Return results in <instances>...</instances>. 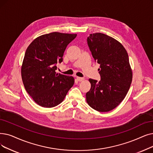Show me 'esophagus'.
Here are the masks:
<instances>
[{"instance_id":"esophagus-1","label":"esophagus","mask_w":153,"mask_h":153,"mask_svg":"<svg viewBox=\"0 0 153 153\" xmlns=\"http://www.w3.org/2000/svg\"><path fill=\"white\" fill-rule=\"evenodd\" d=\"M77 78V81H84V77H76Z\"/></svg>"}]
</instances>
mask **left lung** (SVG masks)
Masks as SVG:
<instances>
[{"instance_id":"left-lung-1","label":"left lung","mask_w":153,"mask_h":153,"mask_svg":"<svg viewBox=\"0 0 153 153\" xmlns=\"http://www.w3.org/2000/svg\"><path fill=\"white\" fill-rule=\"evenodd\" d=\"M88 45L98 69L101 80L89 79L91 88L86 93V101L99 112H108L121 102L129 89L132 71L128 52L114 38L102 33L91 34Z\"/></svg>"}]
</instances>
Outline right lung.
<instances>
[{"label":"right lung","instance_id":"add662e5","mask_svg":"<svg viewBox=\"0 0 153 153\" xmlns=\"http://www.w3.org/2000/svg\"><path fill=\"white\" fill-rule=\"evenodd\" d=\"M77 34L51 32L38 37L25 51L21 69L26 91L39 105L53 108L62 102L74 84L72 76L56 73L68 45Z\"/></svg>","mask_w":153,"mask_h":153}]
</instances>
